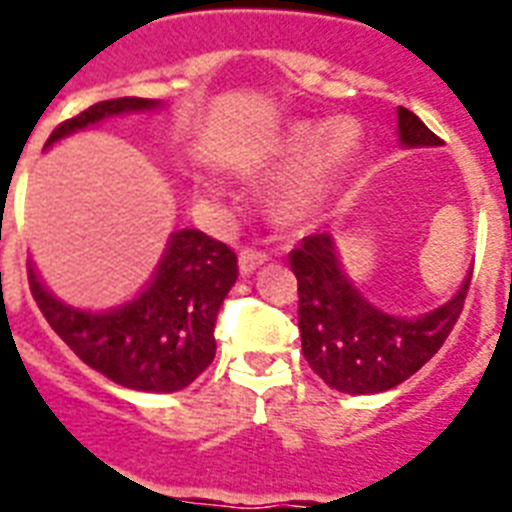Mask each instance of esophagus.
<instances>
[{
  "label": "esophagus",
  "instance_id": "34e87169",
  "mask_svg": "<svg viewBox=\"0 0 512 512\" xmlns=\"http://www.w3.org/2000/svg\"><path fill=\"white\" fill-rule=\"evenodd\" d=\"M268 260V255L265 252H260V249H241L239 255V271L244 273V276H249V273H255L260 265Z\"/></svg>",
  "mask_w": 512,
  "mask_h": 512
}]
</instances>
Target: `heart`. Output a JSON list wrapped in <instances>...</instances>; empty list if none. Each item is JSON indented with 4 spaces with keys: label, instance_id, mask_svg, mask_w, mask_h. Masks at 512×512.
I'll return each instance as SVG.
<instances>
[{
    "label": "heart",
    "instance_id": "1",
    "mask_svg": "<svg viewBox=\"0 0 512 512\" xmlns=\"http://www.w3.org/2000/svg\"><path fill=\"white\" fill-rule=\"evenodd\" d=\"M364 132L356 119L335 122H300L284 132L273 151V162L281 170L305 164L303 175L279 196V215L287 223H305L321 209L340 180L353 170L361 156Z\"/></svg>",
    "mask_w": 512,
    "mask_h": 512
}]
</instances>
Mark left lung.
Masks as SVG:
<instances>
[{
	"label": "left lung",
	"mask_w": 512,
	"mask_h": 512,
	"mask_svg": "<svg viewBox=\"0 0 512 512\" xmlns=\"http://www.w3.org/2000/svg\"><path fill=\"white\" fill-rule=\"evenodd\" d=\"M398 140L404 148L441 146L425 124L398 108ZM300 292V340L305 361L329 388L369 396L409 380L444 345L460 319L470 287L462 281L452 300L420 316H396L366 300L342 271L329 233H313L292 249Z\"/></svg>",
	"instance_id": "8db88e82"
}]
</instances>
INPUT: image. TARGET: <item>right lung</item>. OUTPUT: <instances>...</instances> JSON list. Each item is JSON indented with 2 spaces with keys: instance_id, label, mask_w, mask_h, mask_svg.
Instances as JSON below:
<instances>
[{
  "instance_id": "add662e5",
  "label": "right lung",
  "mask_w": 512,
  "mask_h": 512,
  "mask_svg": "<svg viewBox=\"0 0 512 512\" xmlns=\"http://www.w3.org/2000/svg\"><path fill=\"white\" fill-rule=\"evenodd\" d=\"M159 108V100H100L55 127L44 148L124 114ZM236 255L196 228L175 231L143 292L108 311H84L44 287L28 263V284L58 337L95 372L130 390L175 393L188 388L215 358V319L236 284Z\"/></svg>"
}]
</instances>
